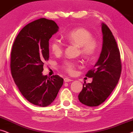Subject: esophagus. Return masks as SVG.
I'll use <instances>...</instances> for the list:
<instances>
[{
    "label": "esophagus",
    "instance_id": "esophagus-1",
    "mask_svg": "<svg viewBox=\"0 0 133 133\" xmlns=\"http://www.w3.org/2000/svg\"><path fill=\"white\" fill-rule=\"evenodd\" d=\"M64 82L66 83V82H69V81H71L72 79L68 78H64Z\"/></svg>",
    "mask_w": 133,
    "mask_h": 133
}]
</instances>
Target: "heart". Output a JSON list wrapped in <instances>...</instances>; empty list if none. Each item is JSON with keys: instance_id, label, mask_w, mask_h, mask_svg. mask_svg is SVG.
Returning <instances> with one entry per match:
<instances>
[{"instance_id": "heart-1", "label": "heart", "mask_w": 133, "mask_h": 133, "mask_svg": "<svg viewBox=\"0 0 133 133\" xmlns=\"http://www.w3.org/2000/svg\"><path fill=\"white\" fill-rule=\"evenodd\" d=\"M65 39L70 43L75 44L80 48V53L86 58H91L95 54L97 48V42L92 38V35L88 30L84 28H79L74 30L64 36ZM50 47L53 54L58 55L62 54L64 45L61 41L58 39L51 41ZM75 64L71 62H67L65 69L69 74L75 72Z\"/></svg>"}]
</instances>
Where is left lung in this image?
<instances>
[{"label":"left lung","instance_id":"obj_1","mask_svg":"<svg viewBox=\"0 0 133 133\" xmlns=\"http://www.w3.org/2000/svg\"><path fill=\"white\" fill-rule=\"evenodd\" d=\"M102 49L93 69L86 76L92 78L91 83L83 84L78 100L88 107H97L109 96L119 80L122 72L119 49L114 36L107 25L102 23ZM85 84V83H84Z\"/></svg>","mask_w":133,"mask_h":133}]
</instances>
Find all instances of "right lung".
<instances>
[{
	"label": "right lung",
	"mask_w": 133,
	"mask_h": 133,
	"mask_svg": "<svg viewBox=\"0 0 133 133\" xmlns=\"http://www.w3.org/2000/svg\"><path fill=\"white\" fill-rule=\"evenodd\" d=\"M59 27L54 21L41 18L21 30L11 53V72L23 96L35 105H50L63 86L58 75H44L43 65L49 58V41Z\"/></svg>",
	"instance_id": "right-lung-1"
}]
</instances>
